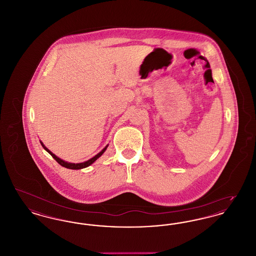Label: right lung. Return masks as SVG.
I'll return each instance as SVG.
<instances>
[{
	"label": "right lung",
	"instance_id": "add662e5",
	"mask_svg": "<svg viewBox=\"0 0 256 256\" xmlns=\"http://www.w3.org/2000/svg\"><path fill=\"white\" fill-rule=\"evenodd\" d=\"M41 143V145L43 146V148L49 152L50 154L54 158L56 159V161L58 163V164H60L62 167H65V168H67V169H72V170H80V169H84V168H86V167H88V166H90L92 163H94L96 160H97L100 156H102V154L106 152V148L108 146H106L100 152H98L97 156H95L94 158H92L91 159H89V160H87L86 162H84V163H76V164H74V163H68V162H65V161H63L62 159L58 158V156H56L52 152H50L49 150L46 148V146L43 145V143L42 142H40Z\"/></svg>",
	"mask_w": 256,
	"mask_h": 256
}]
</instances>
